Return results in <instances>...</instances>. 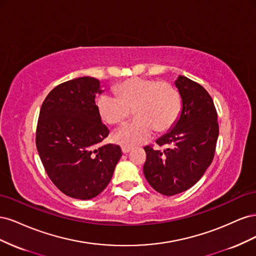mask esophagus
I'll use <instances>...</instances> for the list:
<instances>
[{
	"instance_id": "obj_1",
	"label": "esophagus",
	"mask_w": 256,
	"mask_h": 256,
	"mask_svg": "<svg viewBox=\"0 0 256 256\" xmlns=\"http://www.w3.org/2000/svg\"><path fill=\"white\" fill-rule=\"evenodd\" d=\"M130 150H131V147H129V146H122V154H128Z\"/></svg>"
}]
</instances>
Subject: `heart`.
<instances>
[{"instance_id":"heart-1","label":"heart","mask_w":256,"mask_h":256,"mask_svg":"<svg viewBox=\"0 0 256 256\" xmlns=\"http://www.w3.org/2000/svg\"><path fill=\"white\" fill-rule=\"evenodd\" d=\"M114 94L100 95L96 106L100 118L110 125L125 120L132 109L136 118L113 134V140L125 146L146 142L154 129L168 130L180 112V94L164 81L132 78L118 84Z\"/></svg>"}]
</instances>
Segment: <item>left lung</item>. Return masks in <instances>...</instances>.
Here are the masks:
<instances>
[{"label": "left lung", "instance_id": "left-lung-1", "mask_svg": "<svg viewBox=\"0 0 256 256\" xmlns=\"http://www.w3.org/2000/svg\"><path fill=\"white\" fill-rule=\"evenodd\" d=\"M175 86L182 110L174 125L156 143L164 150L146 146L143 172L146 180L164 196H175L191 188L214 159L219 126L210 95L198 83L178 76Z\"/></svg>", "mask_w": 256, "mask_h": 256}]
</instances>
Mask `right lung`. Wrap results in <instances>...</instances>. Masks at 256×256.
<instances>
[{
    "instance_id": "obj_1",
    "label": "right lung",
    "mask_w": 256,
    "mask_h": 256,
    "mask_svg": "<svg viewBox=\"0 0 256 256\" xmlns=\"http://www.w3.org/2000/svg\"><path fill=\"white\" fill-rule=\"evenodd\" d=\"M102 83L81 76L54 88L42 102L36 146L52 182L64 194L90 200L109 184L122 157L118 145L99 146L109 134L96 106Z\"/></svg>"
}]
</instances>
